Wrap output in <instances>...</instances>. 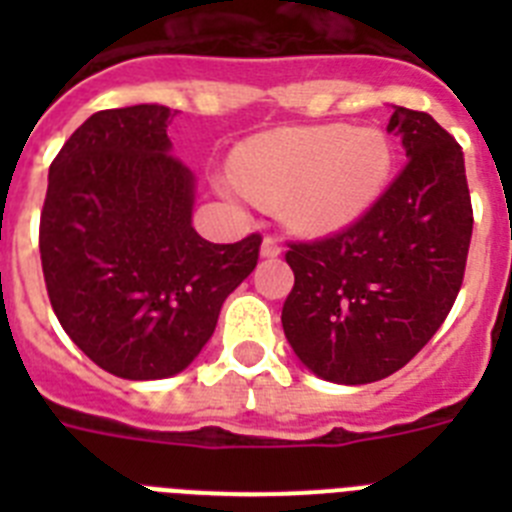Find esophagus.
<instances>
[{
	"instance_id": "obj_1",
	"label": "esophagus",
	"mask_w": 512,
	"mask_h": 512,
	"mask_svg": "<svg viewBox=\"0 0 512 512\" xmlns=\"http://www.w3.org/2000/svg\"><path fill=\"white\" fill-rule=\"evenodd\" d=\"M279 253H282V243H279L274 235H266L264 243H261V256H264V259H277Z\"/></svg>"
}]
</instances>
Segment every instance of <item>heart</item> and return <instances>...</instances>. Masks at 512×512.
Wrapping results in <instances>:
<instances>
[{"mask_svg":"<svg viewBox=\"0 0 512 512\" xmlns=\"http://www.w3.org/2000/svg\"><path fill=\"white\" fill-rule=\"evenodd\" d=\"M390 138L377 128H284L248 140L235 169L251 197L282 202L302 233H333L364 215L392 174ZM233 192V187H225Z\"/></svg>","mask_w":512,"mask_h":512,"instance_id":"heart-1","label":"heart"}]
</instances>
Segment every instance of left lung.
<instances>
[{
	"instance_id": "left-lung-1",
	"label": "left lung",
	"mask_w": 512,
	"mask_h": 512,
	"mask_svg": "<svg viewBox=\"0 0 512 512\" xmlns=\"http://www.w3.org/2000/svg\"><path fill=\"white\" fill-rule=\"evenodd\" d=\"M408 164L364 215L318 241L289 243V346L312 374L369 384L408 364L454 307L472 241L461 146L428 112L395 107Z\"/></svg>"
}]
</instances>
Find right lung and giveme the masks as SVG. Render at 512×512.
<instances>
[{"instance_id":"1","label":"right lung","mask_w":512,"mask_h":512,"mask_svg":"<svg viewBox=\"0 0 512 512\" xmlns=\"http://www.w3.org/2000/svg\"><path fill=\"white\" fill-rule=\"evenodd\" d=\"M171 117L164 104L94 112L53 158L40 212L58 323L122 379L187 369L259 261V233L210 243L192 228L194 176L169 153Z\"/></svg>"}]
</instances>
